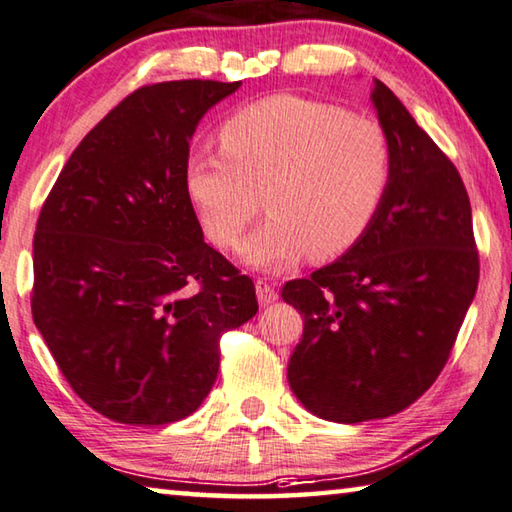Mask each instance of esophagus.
Here are the masks:
<instances>
[{
  "instance_id": "34e87169",
  "label": "esophagus",
  "mask_w": 512,
  "mask_h": 512,
  "mask_svg": "<svg viewBox=\"0 0 512 512\" xmlns=\"http://www.w3.org/2000/svg\"><path fill=\"white\" fill-rule=\"evenodd\" d=\"M255 291H257L259 305H271V303H275V300H278V291H275L271 282H266L262 278L255 282Z\"/></svg>"
}]
</instances>
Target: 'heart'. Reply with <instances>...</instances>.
Here are the masks:
<instances>
[{
	"label": "heart",
	"mask_w": 512,
	"mask_h": 512,
	"mask_svg": "<svg viewBox=\"0 0 512 512\" xmlns=\"http://www.w3.org/2000/svg\"><path fill=\"white\" fill-rule=\"evenodd\" d=\"M223 150L186 161V189L202 230L232 248L262 212L271 216L243 243L246 262L285 269L344 255L367 232L385 196L392 148L383 125L296 95L259 100L227 120Z\"/></svg>",
	"instance_id": "obj_1"
}]
</instances>
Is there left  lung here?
<instances>
[{"label": "left lung", "mask_w": 512, "mask_h": 512, "mask_svg": "<svg viewBox=\"0 0 512 512\" xmlns=\"http://www.w3.org/2000/svg\"><path fill=\"white\" fill-rule=\"evenodd\" d=\"M371 97L392 148L378 212L346 255L282 287L305 319L289 385L339 424L392 417L435 383L481 271L458 168L383 81Z\"/></svg>", "instance_id": "obj_1"}]
</instances>
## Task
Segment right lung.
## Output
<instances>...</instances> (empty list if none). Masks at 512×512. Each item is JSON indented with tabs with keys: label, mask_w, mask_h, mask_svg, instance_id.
<instances>
[{
	"label": "right lung",
	"mask_w": 512,
	"mask_h": 512,
	"mask_svg": "<svg viewBox=\"0 0 512 512\" xmlns=\"http://www.w3.org/2000/svg\"><path fill=\"white\" fill-rule=\"evenodd\" d=\"M237 88H136L84 136L40 209L34 323L79 399L118 424L196 412L221 337L257 314L253 280L207 246L186 189L189 139Z\"/></svg>",
	"instance_id": "obj_1"
}]
</instances>
